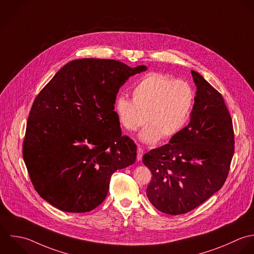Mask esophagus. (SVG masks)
Masks as SVG:
<instances>
[{"mask_svg":"<svg viewBox=\"0 0 254 254\" xmlns=\"http://www.w3.org/2000/svg\"><path fill=\"white\" fill-rule=\"evenodd\" d=\"M143 155H144V150H143L140 146H138V150H137V160H138V161H142Z\"/></svg>","mask_w":254,"mask_h":254,"instance_id":"esophagus-1","label":"esophagus"}]
</instances>
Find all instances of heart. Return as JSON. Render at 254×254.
<instances>
[{
    "mask_svg": "<svg viewBox=\"0 0 254 254\" xmlns=\"http://www.w3.org/2000/svg\"><path fill=\"white\" fill-rule=\"evenodd\" d=\"M194 103L191 86L162 73H148L132 88V99L120 95L114 101V111L120 125L129 132L145 122L139 138L154 144L161 138L169 140L184 127Z\"/></svg>",
    "mask_w": 254,
    "mask_h": 254,
    "instance_id": "heart-1",
    "label": "heart"
}]
</instances>
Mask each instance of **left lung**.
Wrapping results in <instances>:
<instances>
[{"label":"left lung","instance_id":"1","mask_svg":"<svg viewBox=\"0 0 254 254\" xmlns=\"http://www.w3.org/2000/svg\"><path fill=\"white\" fill-rule=\"evenodd\" d=\"M197 87L190 122L143 163L152 172L147 196L159 211L181 215L224 185L235 153L233 120L222 94L191 71Z\"/></svg>","mask_w":254,"mask_h":254}]
</instances>
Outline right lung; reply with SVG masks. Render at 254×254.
I'll list each match as a JSON object with an SVG mask.
<instances>
[{
    "instance_id": "add662e5",
    "label": "right lung",
    "mask_w": 254,
    "mask_h": 254,
    "mask_svg": "<svg viewBox=\"0 0 254 254\" xmlns=\"http://www.w3.org/2000/svg\"><path fill=\"white\" fill-rule=\"evenodd\" d=\"M146 66L78 59L61 68L35 97L22 156L37 193L57 209L89 212L106 198L110 177L136 161L114 111L120 86Z\"/></svg>"
}]
</instances>
